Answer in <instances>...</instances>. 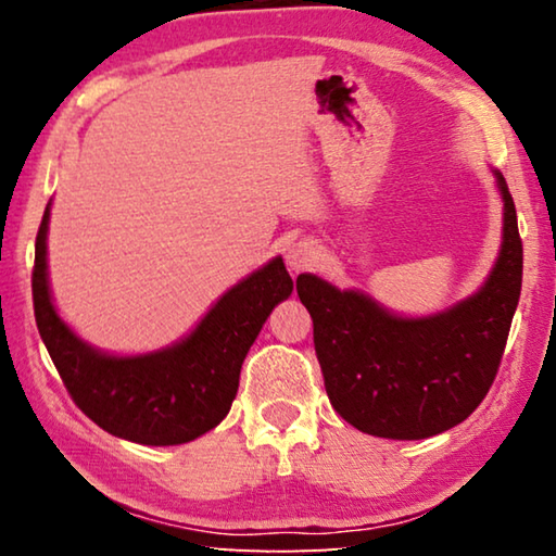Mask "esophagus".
I'll return each instance as SVG.
<instances>
[{"label":"esophagus","mask_w":556,"mask_h":556,"mask_svg":"<svg viewBox=\"0 0 556 556\" xmlns=\"http://www.w3.org/2000/svg\"><path fill=\"white\" fill-rule=\"evenodd\" d=\"M318 260V248L312 240H299V242H291L289 250H287V265L291 271H306L316 265Z\"/></svg>","instance_id":"34e87169"}]
</instances>
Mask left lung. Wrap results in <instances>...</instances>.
<instances>
[{
    "label": "left lung",
    "mask_w": 556,
    "mask_h": 556,
    "mask_svg": "<svg viewBox=\"0 0 556 556\" xmlns=\"http://www.w3.org/2000/svg\"><path fill=\"white\" fill-rule=\"evenodd\" d=\"M503 242L483 287L429 316H400L357 289L299 275L328 400L365 434L414 441L456 427L491 390L520 301L522 240L501 172Z\"/></svg>",
    "instance_id": "left-lung-1"
}]
</instances>
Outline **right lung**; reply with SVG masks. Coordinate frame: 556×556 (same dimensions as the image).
Masks as SVG:
<instances>
[{
	"label": "right lung",
	"instance_id": "add662e5",
	"mask_svg": "<svg viewBox=\"0 0 556 556\" xmlns=\"http://www.w3.org/2000/svg\"><path fill=\"white\" fill-rule=\"evenodd\" d=\"M51 201L36 235L31 275L41 341L73 402L108 434L144 446H176L228 417L240 368L267 316L294 281L279 255L215 301L181 341L152 353L115 355L73 331L55 312L49 287Z\"/></svg>",
	"mask_w": 556,
	"mask_h": 556
}]
</instances>
